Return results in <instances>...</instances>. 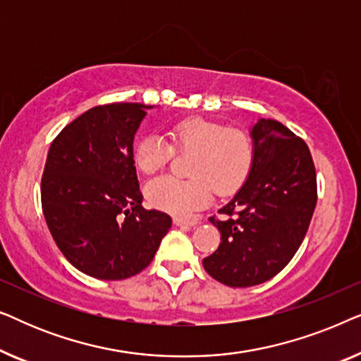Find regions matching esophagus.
<instances>
[{"label": "esophagus", "instance_id": "1", "mask_svg": "<svg viewBox=\"0 0 361 361\" xmlns=\"http://www.w3.org/2000/svg\"><path fill=\"white\" fill-rule=\"evenodd\" d=\"M199 221L194 219H184V216H174V225L177 226H195Z\"/></svg>", "mask_w": 361, "mask_h": 361}]
</instances>
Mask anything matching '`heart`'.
I'll use <instances>...</instances> for the list:
<instances>
[{
  "label": "heart",
  "mask_w": 361,
  "mask_h": 361,
  "mask_svg": "<svg viewBox=\"0 0 361 361\" xmlns=\"http://www.w3.org/2000/svg\"><path fill=\"white\" fill-rule=\"evenodd\" d=\"M169 141L151 133L133 147V161L142 174L164 167L176 152H192L189 179L162 176L146 185V199L157 210L189 215L219 195L238 192L255 162V142L248 133L204 118H187L171 128Z\"/></svg>",
  "instance_id": "obj_1"
}]
</instances>
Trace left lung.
<instances>
[{
    "mask_svg": "<svg viewBox=\"0 0 361 361\" xmlns=\"http://www.w3.org/2000/svg\"><path fill=\"white\" fill-rule=\"evenodd\" d=\"M255 162L233 200L210 221L221 243L204 258L212 278L230 288H250L274 278L299 250L317 204V176L302 137L276 120L251 131Z\"/></svg>",
    "mask_w": 361,
    "mask_h": 361,
    "instance_id": "left-lung-1",
    "label": "left lung"
}]
</instances>
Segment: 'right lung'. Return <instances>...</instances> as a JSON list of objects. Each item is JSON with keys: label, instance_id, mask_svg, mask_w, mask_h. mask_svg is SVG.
I'll list each match as a JSON object with an SVG mask.
<instances>
[{"label": "right lung", "instance_id": "1", "mask_svg": "<svg viewBox=\"0 0 361 361\" xmlns=\"http://www.w3.org/2000/svg\"><path fill=\"white\" fill-rule=\"evenodd\" d=\"M141 103H105L54 137L41 202L54 241L78 271L103 281L141 273L169 231L171 216L142 209L133 140Z\"/></svg>", "mask_w": 361, "mask_h": 361}]
</instances>
